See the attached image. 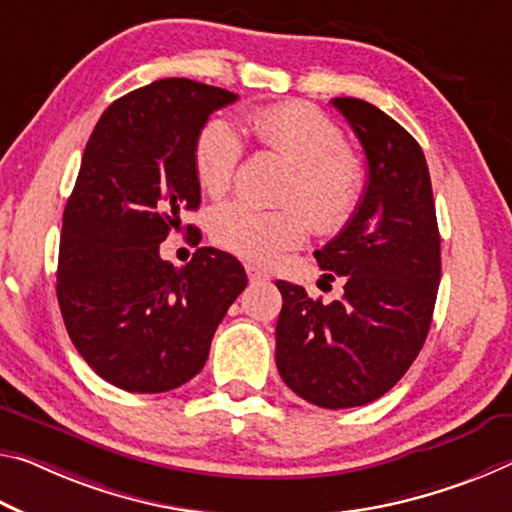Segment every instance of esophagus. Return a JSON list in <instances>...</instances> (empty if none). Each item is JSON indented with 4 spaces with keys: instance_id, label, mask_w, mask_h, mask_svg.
Listing matches in <instances>:
<instances>
[{
    "instance_id": "1",
    "label": "esophagus",
    "mask_w": 512,
    "mask_h": 512,
    "mask_svg": "<svg viewBox=\"0 0 512 512\" xmlns=\"http://www.w3.org/2000/svg\"><path fill=\"white\" fill-rule=\"evenodd\" d=\"M246 273H248V278H250V282H269L271 280V275L266 273V271H262V269H257V266H253V264H246Z\"/></svg>"
}]
</instances>
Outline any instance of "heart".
<instances>
[{"label":"heart","instance_id":"1","mask_svg":"<svg viewBox=\"0 0 512 512\" xmlns=\"http://www.w3.org/2000/svg\"><path fill=\"white\" fill-rule=\"evenodd\" d=\"M243 125L259 148L294 166L282 193L285 209H257L225 202L209 218L218 246L248 262L273 264L314 232L337 234L353 221L364 200L367 170L346 148L344 134L328 116L305 102H280L250 111ZM243 154L241 136L230 123L212 118L193 145V168L202 189L221 196L230 189Z\"/></svg>","mask_w":512,"mask_h":512}]
</instances>
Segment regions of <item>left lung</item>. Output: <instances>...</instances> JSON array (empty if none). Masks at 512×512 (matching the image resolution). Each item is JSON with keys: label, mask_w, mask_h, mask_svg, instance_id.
I'll return each instance as SVG.
<instances>
[{"label": "left lung", "mask_w": 512, "mask_h": 512, "mask_svg": "<svg viewBox=\"0 0 512 512\" xmlns=\"http://www.w3.org/2000/svg\"><path fill=\"white\" fill-rule=\"evenodd\" d=\"M367 157L358 214L314 257L344 296L310 298L278 280L275 364L289 389L319 408L367 405L389 392L426 342L440 287L431 175L419 143L373 104L335 97ZM323 275V278H326Z\"/></svg>", "instance_id": "obj_1"}]
</instances>
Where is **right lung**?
<instances>
[{
  "label": "right lung",
  "instance_id": "1",
  "mask_svg": "<svg viewBox=\"0 0 512 512\" xmlns=\"http://www.w3.org/2000/svg\"><path fill=\"white\" fill-rule=\"evenodd\" d=\"M237 97L191 79L152 81L113 102L86 143L63 212L56 298L81 358L127 392H168L196 376L248 285L223 250L198 248L182 269L159 255L184 209L200 205L196 136Z\"/></svg>",
  "mask_w": 512,
  "mask_h": 512
}]
</instances>
